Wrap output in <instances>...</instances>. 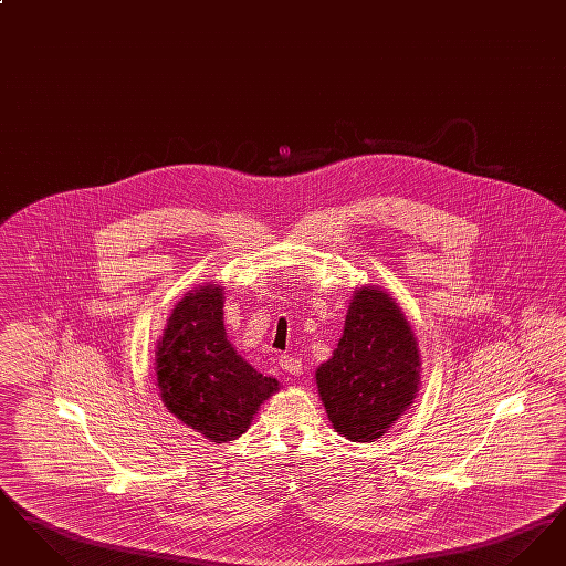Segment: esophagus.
I'll use <instances>...</instances> for the list:
<instances>
[{
    "mask_svg": "<svg viewBox=\"0 0 566 566\" xmlns=\"http://www.w3.org/2000/svg\"><path fill=\"white\" fill-rule=\"evenodd\" d=\"M280 365H282V369H284L286 374H291V376H301V374H303V363H301V358H296V356H282V358H280Z\"/></svg>",
    "mask_w": 566,
    "mask_h": 566,
    "instance_id": "34e87169",
    "label": "esophagus"
}]
</instances>
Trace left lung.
Returning <instances> with one entry per match:
<instances>
[{
  "label": "left lung",
  "instance_id": "obj_1",
  "mask_svg": "<svg viewBox=\"0 0 566 566\" xmlns=\"http://www.w3.org/2000/svg\"><path fill=\"white\" fill-rule=\"evenodd\" d=\"M418 381V344L399 305L379 289H360L337 348L316 371L333 429L352 441H374L416 399Z\"/></svg>",
  "mask_w": 566,
  "mask_h": 566
}]
</instances>
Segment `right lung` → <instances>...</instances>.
Wrapping results in <instances>:
<instances>
[{
    "instance_id": "obj_1",
    "label": "right lung",
    "mask_w": 566,
    "mask_h": 566,
    "mask_svg": "<svg viewBox=\"0 0 566 566\" xmlns=\"http://www.w3.org/2000/svg\"><path fill=\"white\" fill-rule=\"evenodd\" d=\"M220 286L208 284L171 312L157 348V381L165 407L216 443L238 439L259 405L277 390L227 339Z\"/></svg>"
}]
</instances>
